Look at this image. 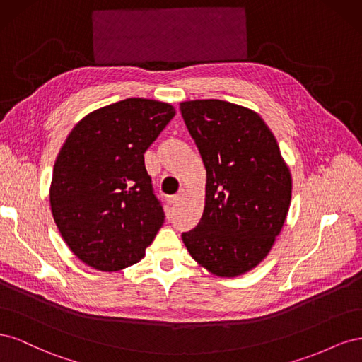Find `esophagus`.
<instances>
[{"label":"esophagus","instance_id":"obj_1","mask_svg":"<svg viewBox=\"0 0 362 362\" xmlns=\"http://www.w3.org/2000/svg\"><path fill=\"white\" fill-rule=\"evenodd\" d=\"M181 198H182V193L170 196V198H169V204H170V205H177V204L181 201Z\"/></svg>","mask_w":362,"mask_h":362}]
</instances>
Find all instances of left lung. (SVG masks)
<instances>
[{"mask_svg": "<svg viewBox=\"0 0 362 362\" xmlns=\"http://www.w3.org/2000/svg\"><path fill=\"white\" fill-rule=\"evenodd\" d=\"M180 108L206 172L201 222L182 242L213 275H245L269 255L286 222L290 169L250 108L221 100L184 101Z\"/></svg>", "mask_w": 362, "mask_h": 362, "instance_id": "8db88e82", "label": "left lung"}]
</instances>
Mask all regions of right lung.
I'll use <instances>...</instances> for the list:
<instances>
[{
  "instance_id": "1",
  "label": "right lung",
  "mask_w": 362,
  "mask_h": 362,
  "mask_svg": "<svg viewBox=\"0 0 362 362\" xmlns=\"http://www.w3.org/2000/svg\"><path fill=\"white\" fill-rule=\"evenodd\" d=\"M175 107L128 98L86 115L56 158L49 187L54 222L86 266L119 272L139 262L164 223L144 154Z\"/></svg>"
}]
</instances>
